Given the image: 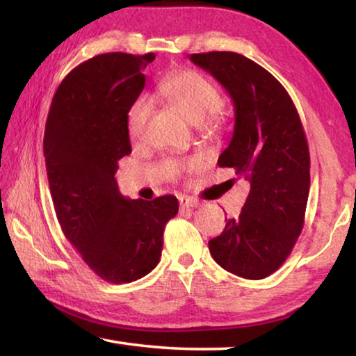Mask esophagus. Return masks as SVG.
<instances>
[{
  "label": "esophagus",
  "mask_w": 356,
  "mask_h": 356,
  "mask_svg": "<svg viewBox=\"0 0 356 356\" xmlns=\"http://www.w3.org/2000/svg\"><path fill=\"white\" fill-rule=\"evenodd\" d=\"M200 206V201L193 200V197H180V207L182 209H191Z\"/></svg>",
  "instance_id": "obj_1"
}]
</instances>
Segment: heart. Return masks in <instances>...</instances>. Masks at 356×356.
I'll return each instance as SVG.
<instances>
[{"label":"heart","instance_id":"obj_1","mask_svg":"<svg viewBox=\"0 0 356 356\" xmlns=\"http://www.w3.org/2000/svg\"><path fill=\"white\" fill-rule=\"evenodd\" d=\"M160 94L184 114L191 124L213 131L220 125L221 92L209 76L193 69H180L166 75L160 83ZM150 114L147 99L131 102L125 111V130L131 141L143 136Z\"/></svg>","mask_w":356,"mask_h":356}]
</instances>
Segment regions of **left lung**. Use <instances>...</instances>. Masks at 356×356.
I'll use <instances>...</instances> for the list:
<instances>
[{
	"mask_svg": "<svg viewBox=\"0 0 356 356\" xmlns=\"http://www.w3.org/2000/svg\"><path fill=\"white\" fill-rule=\"evenodd\" d=\"M236 108L220 168H232L251 188L238 218L209 242L215 262L246 280L276 272L301 234L309 195V149L291 95L276 78L234 51L195 53Z\"/></svg>",
	"mask_w": 356,
	"mask_h": 356,
	"instance_id": "left-lung-1",
	"label": "left lung"
}]
</instances>
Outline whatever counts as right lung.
<instances>
[{"label": "right lung", "instance_id": "obj_1", "mask_svg": "<svg viewBox=\"0 0 356 356\" xmlns=\"http://www.w3.org/2000/svg\"><path fill=\"white\" fill-rule=\"evenodd\" d=\"M154 53H105L81 63L59 84L48 113L44 155L65 238L95 275L113 284L152 272L163 250L176 196L125 200L114 174L131 152L125 111L146 84Z\"/></svg>", "mask_w": 356, "mask_h": 356}]
</instances>
